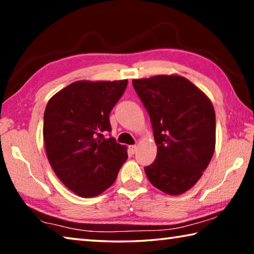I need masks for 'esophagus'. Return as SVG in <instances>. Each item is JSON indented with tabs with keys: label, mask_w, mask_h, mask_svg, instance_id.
<instances>
[{
	"label": "esophagus",
	"mask_w": 254,
	"mask_h": 254,
	"mask_svg": "<svg viewBox=\"0 0 254 254\" xmlns=\"http://www.w3.org/2000/svg\"><path fill=\"white\" fill-rule=\"evenodd\" d=\"M136 149H137L136 145H130V148H128V150H130V153H132V154H134L136 152Z\"/></svg>",
	"instance_id": "34e87169"
}]
</instances>
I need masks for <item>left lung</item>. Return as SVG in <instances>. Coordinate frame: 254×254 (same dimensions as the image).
<instances>
[{
    "instance_id": "obj_1",
    "label": "left lung",
    "mask_w": 254,
    "mask_h": 254,
    "mask_svg": "<svg viewBox=\"0 0 254 254\" xmlns=\"http://www.w3.org/2000/svg\"><path fill=\"white\" fill-rule=\"evenodd\" d=\"M148 111L157 157L144 167L154 187L180 195L198 182L215 150V111L198 87L178 75L133 79Z\"/></svg>"
}]
</instances>
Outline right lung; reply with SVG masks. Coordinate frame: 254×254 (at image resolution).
Segmentation results:
<instances>
[{
	"instance_id": "obj_1",
	"label": "right lung",
	"mask_w": 254,
	"mask_h": 254,
	"mask_svg": "<svg viewBox=\"0 0 254 254\" xmlns=\"http://www.w3.org/2000/svg\"><path fill=\"white\" fill-rule=\"evenodd\" d=\"M127 80H78L50 98L44 115V140L51 168L80 197L102 194L127 159V147L111 132L110 113Z\"/></svg>"
}]
</instances>
